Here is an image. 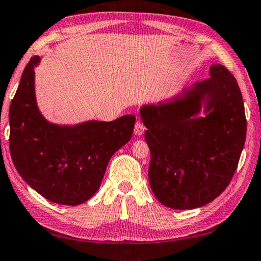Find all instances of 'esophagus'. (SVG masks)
Here are the masks:
<instances>
[{"instance_id": "1", "label": "esophagus", "mask_w": 261, "mask_h": 261, "mask_svg": "<svg viewBox=\"0 0 261 261\" xmlns=\"http://www.w3.org/2000/svg\"><path fill=\"white\" fill-rule=\"evenodd\" d=\"M144 130H145L144 125L142 124L141 121H136L135 127H134V134H135L136 136H141V135L144 133Z\"/></svg>"}]
</instances>
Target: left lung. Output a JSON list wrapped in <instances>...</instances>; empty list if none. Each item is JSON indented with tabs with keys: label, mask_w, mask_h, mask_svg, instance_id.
I'll list each match as a JSON object with an SVG mask.
<instances>
[{
	"label": "left lung",
	"mask_w": 261,
	"mask_h": 261,
	"mask_svg": "<svg viewBox=\"0 0 261 261\" xmlns=\"http://www.w3.org/2000/svg\"><path fill=\"white\" fill-rule=\"evenodd\" d=\"M209 76L173 100L140 109L151 190L171 209L203 207L222 194L244 146L247 120L237 80L218 63Z\"/></svg>",
	"instance_id": "obj_1"
}]
</instances>
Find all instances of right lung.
<instances>
[{"mask_svg": "<svg viewBox=\"0 0 261 261\" xmlns=\"http://www.w3.org/2000/svg\"><path fill=\"white\" fill-rule=\"evenodd\" d=\"M39 62L38 56L28 62L10 105V153L19 175L37 193L54 203L78 205L99 190L111 156L130 140L135 117L50 122L36 101L34 68Z\"/></svg>", "mask_w": 261, "mask_h": 261, "instance_id": "right-lung-1", "label": "right lung"}]
</instances>
